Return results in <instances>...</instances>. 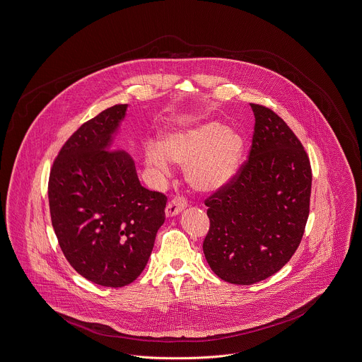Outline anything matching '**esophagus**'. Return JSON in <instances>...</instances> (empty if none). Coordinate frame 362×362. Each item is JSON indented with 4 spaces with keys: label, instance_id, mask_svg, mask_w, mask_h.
<instances>
[{
    "label": "esophagus",
    "instance_id": "esophagus-1",
    "mask_svg": "<svg viewBox=\"0 0 362 362\" xmlns=\"http://www.w3.org/2000/svg\"><path fill=\"white\" fill-rule=\"evenodd\" d=\"M186 206H187V200L185 197H175L168 202L165 214L166 216H175L180 211H183Z\"/></svg>",
    "mask_w": 362,
    "mask_h": 362
}]
</instances>
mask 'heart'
<instances>
[{"label": "heart", "instance_id": "obj_1", "mask_svg": "<svg viewBox=\"0 0 362 362\" xmlns=\"http://www.w3.org/2000/svg\"><path fill=\"white\" fill-rule=\"evenodd\" d=\"M243 150L244 143L239 133L211 122L168 134L161 146L147 147L146 160L161 173L169 172L168 158L186 165L190 185L201 192H212L236 172Z\"/></svg>", "mask_w": 362, "mask_h": 362}]
</instances>
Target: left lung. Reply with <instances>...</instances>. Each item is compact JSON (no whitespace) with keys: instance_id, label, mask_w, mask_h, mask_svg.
Returning a JSON list of instances; mask_svg holds the SVG:
<instances>
[{"instance_id":"obj_1","label":"left lung","mask_w":362,"mask_h":362,"mask_svg":"<svg viewBox=\"0 0 362 362\" xmlns=\"http://www.w3.org/2000/svg\"><path fill=\"white\" fill-rule=\"evenodd\" d=\"M250 105L255 117L250 156L205 200V259L233 284L264 281L290 261L304 235L313 183L310 158L287 123L264 105Z\"/></svg>"}]
</instances>
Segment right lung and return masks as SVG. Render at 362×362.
<instances>
[{
    "label": "right lung",
    "mask_w": 362,
    "mask_h": 362,
    "mask_svg": "<svg viewBox=\"0 0 362 362\" xmlns=\"http://www.w3.org/2000/svg\"><path fill=\"white\" fill-rule=\"evenodd\" d=\"M126 104L83 123L52 163L48 201L54 232L87 281L122 287L137 279L165 221L166 196L140 185L133 160L112 147Z\"/></svg>",
    "instance_id": "1"
}]
</instances>
